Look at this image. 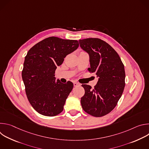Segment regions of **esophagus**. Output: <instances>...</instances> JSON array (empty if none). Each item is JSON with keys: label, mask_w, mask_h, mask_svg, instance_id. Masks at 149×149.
<instances>
[{"label": "esophagus", "mask_w": 149, "mask_h": 149, "mask_svg": "<svg viewBox=\"0 0 149 149\" xmlns=\"http://www.w3.org/2000/svg\"><path fill=\"white\" fill-rule=\"evenodd\" d=\"M81 84L79 82H74V87H78V86H80Z\"/></svg>", "instance_id": "obj_1"}]
</instances>
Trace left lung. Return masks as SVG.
<instances>
[{
  "instance_id": "1",
  "label": "left lung",
  "mask_w": 149,
  "mask_h": 149,
  "mask_svg": "<svg viewBox=\"0 0 149 149\" xmlns=\"http://www.w3.org/2000/svg\"><path fill=\"white\" fill-rule=\"evenodd\" d=\"M81 48L90 56V68L98 81L94 88L82 84L85 94L81 98L83 110L97 117L110 113L117 104L125 87L124 64L117 52L98 38L79 39Z\"/></svg>"
}]
</instances>
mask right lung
I'll list each match as a JSON object with an SVG mask.
<instances>
[{"label": "right lung", "mask_w": 149, "mask_h": 149, "mask_svg": "<svg viewBox=\"0 0 149 149\" xmlns=\"http://www.w3.org/2000/svg\"><path fill=\"white\" fill-rule=\"evenodd\" d=\"M79 47L77 40L51 36L40 41L27 53L22 77L32 107L45 116H55L63 110L73 83L55 82V72L66 56Z\"/></svg>", "instance_id": "add662e5"}]
</instances>
